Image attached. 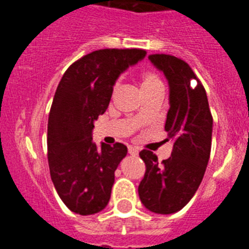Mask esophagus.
I'll return each instance as SVG.
<instances>
[{"label":"esophagus","mask_w":249,"mask_h":249,"mask_svg":"<svg viewBox=\"0 0 249 249\" xmlns=\"http://www.w3.org/2000/svg\"><path fill=\"white\" fill-rule=\"evenodd\" d=\"M128 153H129V155H132V156H137L138 155V148L129 146L128 147Z\"/></svg>","instance_id":"1"}]
</instances>
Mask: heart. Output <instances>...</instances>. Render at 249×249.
I'll return each mask as SVG.
<instances>
[{
  "label": "heart",
  "mask_w": 249,
  "mask_h": 249,
  "mask_svg": "<svg viewBox=\"0 0 249 249\" xmlns=\"http://www.w3.org/2000/svg\"><path fill=\"white\" fill-rule=\"evenodd\" d=\"M141 82H142V89H143L144 92H148L151 89H155L157 87L163 86V82L160 78V76L155 71H151V70H146V71L142 72V74H141Z\"/></svg>",
  "instance_id": "heart-1"
}]
</instances>
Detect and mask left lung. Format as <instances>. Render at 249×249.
Wrapping results in <instances>:
<instances>
[{
    "label": "left lung",
    "mask_w": 249,
    "mask_h": 249,
    "mask_svg": "<svg viewBox=\"0 0 249 249\" xmlns=\"http://www.w3.org/2000/svg\"><path fill=\"white\" fill-rule=\"evenodd\" d=\"M169 83V107L164 129L173 141L171 157L158 162L151 151L140 152L146 164L138 186L147 210L171 214L191 201L202 182L212 146L213 118L203 85L183 59L171 54H149ZM196 81V86L190 85Z\"/></svg>",
    "instance_id": "1"
}]
</instances>
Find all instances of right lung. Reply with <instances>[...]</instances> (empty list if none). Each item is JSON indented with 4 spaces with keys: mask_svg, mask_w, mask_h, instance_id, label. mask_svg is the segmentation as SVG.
<instances>
[{
    "mask_svg": "<svg viewBox=\"0 0 249 249\" xmlns=\"http://www.w3.org/2000/svg\"><path fill=\"white\" fill-rule=\"evenodd\" d=\"M141 48H105L77 59L57 86L47 126L51 179L74 213L94 214L111 198L114 171L127 147L92 142L93 122L111 101L113 85L128 66L146 56Z\"/></svg>",
    "mask_w": 249,
    "mask_h": 249,
    "instance_id": "add662e5",
    "label": "right lung"
}]
</instances>
